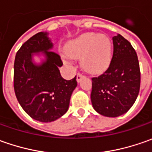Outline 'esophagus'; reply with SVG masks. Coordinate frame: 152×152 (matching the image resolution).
Listing matches in <instances>:
<instances>
[{"mask_svg": "<svg viewBox=\"0 0 152 152\" xmlns=\"http://www.w3.org/2000/svg\"><path fill=\"white\" fill-rule=\"evenodd\" d=\"M84 77H85V76H84L82 73H77V76H76V80H77V82H78V83L80 82V80L83 79Z\"/></svg>", "mask_w": 152, "mask_h": 152, "instance_id": "obj_1", "label": "esophagus"}]
</instances>
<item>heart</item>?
<instances>
[{"instance_id":"b5f03b06","label":"heart","mask_w":152,"mask_h":152,"mask_svg":"<svg viewBox=\"0 0 152 152\" xmlns=\"http://www.w3.org/2000/svg\"><path fill=\"white\" fill-rule=\"evenodd\" d=\"M66 52L73 59L82 58V66L89 73H102L111 61L112 42L105 34L85 33L67 43Z\"/></svg>"}]
</instances>
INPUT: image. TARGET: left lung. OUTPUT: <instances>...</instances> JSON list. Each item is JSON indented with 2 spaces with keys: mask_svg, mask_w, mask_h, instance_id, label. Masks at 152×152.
<instances>
[{
  "mask_svg": "<svg viewBox=\"0 0 152 152\" xmlns=\"http://www.w3.org/2000/svg\"><path fill=\"white\" fill-rule=\"evenodd\" d=\"M113 55L108 68L92 78L91 99L101 115L116 118L126 113L136 101L140 86L137 54L121 34L113 37Z\"/></svg>",
  "mask_w": 152,
  "mask_h": 152,
  "instance_id": "obj_1",
  "label": "left lung"
}]
</instances>
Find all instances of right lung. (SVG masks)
Returning a JSON list of instances; mask_svg holds the SVG:
<instances>
[{
    "mask_svg": "<svg viewBox=\"0 0 152 152\" xmlns=\"http://www.w3.org/2000/svg\"><path fill=\"white\" fill-rule=\"evenodd\" d=\"M52 48L48 33L39 32L21 46L14 61L16 97L28 116L42 123L55 121L67 113L77 86L76 76L70 80L61 76L59 67L62 61ZM39 52L46 60L35 64L32 56Z\"/></svg>",
    "mask_w": 152,
    "mask_h": 152,
    "instance_id": "right-lung-1",
    "label": "right lung"
}]
</instances>
